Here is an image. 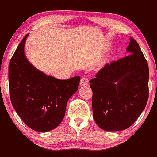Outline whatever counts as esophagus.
<instances>
[{
    "mask_svg": "<svg viewBox=\"0 0 157 157\" xmlns=\"http://www.w3.org/2000/svg\"><path fill=\"white\" fill-rule=\"evenodd\" d=\"M88 82H89V80H88L87 78H86V77H83V78L81 79L79 85H80L81 87H84V86H87L88 85Z\"/></svg>",
    "mask_w": 157,
    "mask_h": 157,
    "instance_id": "esophagus-1",
    "label": "esophagus"
}]
</instances>
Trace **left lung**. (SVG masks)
<instances>
[{"instance_id":"obj_1","label":"left lung","mask_w":157,"mask_h":157,"mask_svg":"<svg viewBox=\"0 0 157 157\" xmlns=\"http://www.w3.org/2000/svg\"><path fill=\"white\" fill-rule=\"evenodd\" d=\"M129 39L130 55L107 64L90 80L94 120L105 131L129 128L147 103L149 67L139 44Z\"/></svg>"}]
</instances>
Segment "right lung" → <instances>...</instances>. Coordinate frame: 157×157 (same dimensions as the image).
Listing matches in <instances>:
<instances>
[{
  "label": "right lung",
  "mask_w": 157,
  "mask_h": 157,
  "mask_svg": "<svg viewBox=\"0 0 157 157\" xmlns=\"http://www.w3.org/2000/svg\"><path fill=\"white\" fill-rule=\"evenodd\" d=\"M28 35L22 40L9 63L10 100L28 127L45 132L63 121L68 100L78 90L80 77L62 80L35 67L24 52Z\"/></svg>",
  "instance_id": "add662e5"
}]
</instances>
